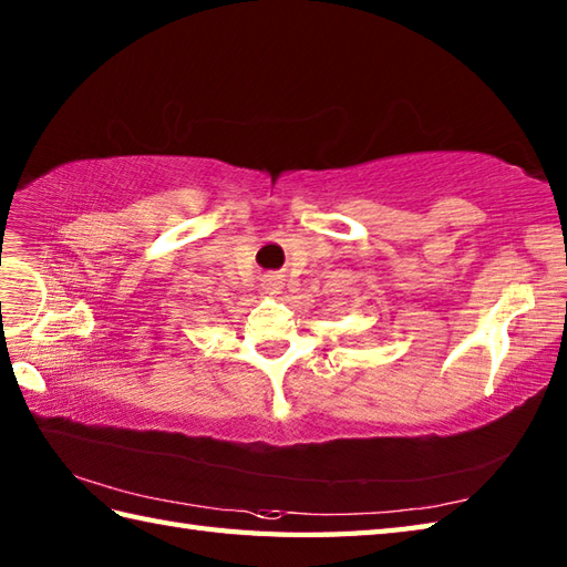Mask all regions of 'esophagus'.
Listing matches in <instances>:
<instances>
[{
	"mask_svg": "<svg viewBox=\"0 0 567 567\" xmlns=\"http://www.w3.org/2000/svg\"><path fill=\"white\" fill-rule=\"evenodd\" d=\"M282 285H285V275L282 272H265L262 275V287H265V290L280 292Z\"/></svg>",
	"mask_w": 567,
	"mask_h": 567,
	"instance_id": "obj_1",
	"label": "esophagus"
}]
</instances>
